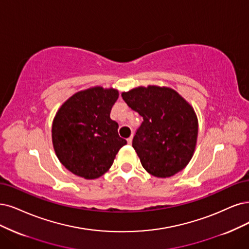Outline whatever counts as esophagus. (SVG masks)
<instances>
[{"label":"esophagus","mask_w":249,"mask_h":249,"mask_svg":"<svg viewBox=\"0 0 249 249\" xmlns=\"http://www.w3.org/2000/svg\"><path fill=\"white\" fill-rule=\"evenodd\" d=\"M132 140H133V135L131 134L129 137H128V139H127V142L128 143H129V144H131L132 143Z\"/></svg>","instance_id":"esophagus-1"}]
</instances>
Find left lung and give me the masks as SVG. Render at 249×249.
I'll return each instance as SVG.
<instances>
[{"mask_svg": "<svg viewBox=\"0 0 249 249\" xmlns=\"http://www.w3.org/2000/svg\"><path fill=\"white\" fill-rule=\"evenodd\" d=\"M122 98L143 119L132 141L142 167L157 178H169L185 168L198 135L193 107L178 92L158 86L123 92Z\"/></svg>", "mask_w": 249, "mask_h": 249, "instance_id": "left-lung-1", "label": "left lung"}]
</instances>
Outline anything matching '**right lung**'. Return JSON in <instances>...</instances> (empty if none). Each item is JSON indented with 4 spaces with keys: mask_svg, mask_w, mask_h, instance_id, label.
Returning a JSON list of instances; mask_svg holds the SVG:
<instances>
[{
    "mask_svg": "<svg viewBox=\"0 0 249 249\" xmlns=\"http://www.w3.org/2000/svg\"><path fill=\"white\" fill-rule=\"evenodd\" d=\"M118 96L115 89L94 87L78 92L58 109L52 142L57 158L71 173L86 179L101 177L127 143L109 117Z\"/></svg>",
    "mask_w": 249,
    "mask_h": 249,
    "instance_id": "1",
    "label": "right lung"
}]
</instances>
